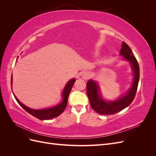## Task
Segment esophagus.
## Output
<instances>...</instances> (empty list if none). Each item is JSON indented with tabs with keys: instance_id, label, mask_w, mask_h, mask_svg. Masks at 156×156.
I'll use <instances>...</instances> for the list:
<instances>
[{
	"instance_id": "obj_1",
	"label": "esophagus",
	"mask_w": 156,
	"mask_h": 156,
	"mask_svg": "<svg viewBox=\"0 0 156 156\" xmlns=\"http://www.w3.org/2000/svg\"><path fill=\"white\" fill-rule=\"evenodd\" d=\"M90 76H91L90 73L88 72H84V73H83V78L84 80H88V79H89L90 77Z\"/></svg>"
}]
</instances>
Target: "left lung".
<instances>
[{"label": "left lung", "mask_w": 156, "mask_h": 156, "mask_svg": "<svg viewBox=\"0 0 156 156\" xmlns=\"http://www.w3.org/2000/svg\"><path fill=\"white\" fill-rule=\"evenodd\" d=\"M120 55L131 64L133 72V79L131 86L124 95L114 101H107L103 99L98 83L90 79L87 83V92L90 103L93 109L100 115H114L128 107L133 101L137 90L140 72L137 60L129 47L122 42Z\"/></svg>", "instance_id": "1"}]
</instances>
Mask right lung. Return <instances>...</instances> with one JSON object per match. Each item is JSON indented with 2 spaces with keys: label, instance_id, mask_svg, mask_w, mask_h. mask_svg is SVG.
<instances>
[{
  "label": "right lung",
  "instance_id": "1",
  "mask_svg": "<svg viewBox=\"0 0 156 156\" xmlns=\"http://www.w3.org/2000/svg\"><path fill=\"white\" fill-rule=\"evenodd\" d=\"M75 81V79H72L66 83L65 85L64 88L63 89V91L62 92V100L58 103V105H56L54 107H52L50 108H42V109H33V108L28 107L27 106L25 105L18 100L17 97L15 96V94H13L14 97H15L16 101L20 104V106H21L22 108L29 112L30 115H32L37 119L40 120H50L52 119L59 116L60 114H62L64 109L66 107L68 100L69 97V94L71 92V90L72 88V87ZM12 84V75L11 78V85Z\"/></svg>",
  "mask_w": 156,
  "mask_h": 156
}]
</instances>
